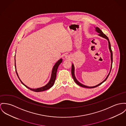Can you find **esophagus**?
<instances>
[{"instance_id": "obj_1", "label": "esophagus", "mask_w": 126, "mask_h": 126, "mask_svg": "<svg viewBox=\"0 0 126 126\" xmlns=\"http://www.w3.org/2000/svg\"><path fill=\"white\" fill-rule=\"evenodd\" d=\"M65 58H67V59L70 58V55H67L66 56Z\"/></svg>"}]
</instances>
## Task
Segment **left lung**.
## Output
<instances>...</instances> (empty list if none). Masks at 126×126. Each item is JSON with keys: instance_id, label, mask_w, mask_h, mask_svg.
<instances>
[{"instance_id": "obj_1", "label": "left lung", "mask_w": 126, "mask_h": 126, "mask_svg": "<svg viewBox=\"0 0 126 126\" xmlns=\"http://www.w3.org/2000/svg\"><path fill=\"white\" fill-rule=\"evenodd\" d=\"M95 31L99 33V34L98 35H99L101 37H102L104 38H106V39L107 40L108 42V47H109V50H110V53H111V68H110V72L109 73V74H108V75L107 76V78H106V79L103 81L102 82H101L100 83H99V84H98L96 86H92V87H89V86H85L81 83H80L77 80V79H76V78L75 76V74H74V65L72 64V68H71V74H72V78L74 80V81L76 82V83H77L78 85L81 86V87H84V88H95V87H97L98 86H99L100 85H101V84H102L104 81H105L106 80H107V79L108 77L109 76V74H110V73L111 72V68H112V63H113V53H112V49L111 48V45H110V41L109 40L108 38L107 37L106 35H105L103 32L99 29L98 27H96L95 28Z\"/></svg>"}]
</instances>
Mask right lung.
Instances as JSON below:
<instances>
[{
	"mask_svg": "<svg viewBox=\"0 0 126 126\" xmlns=\"http://www.w3.org/2000/svg\"><path fill=\"white\" fill-rule=\"evenodd\" d=\"M62 62V59L61 58L58 61H57V62L55 64V65H54V67L52 69V74H51V79L48 82V83L45 86H43V87H41V88H37V89H32L30 88L29 87H27L26 85H25L23 83V82L20 80V79L19 77L18 74L17 73V70H16V63L15 62V69H16V74L18 76V77L19 78L20 81H21V82L25 86L27 87V88H28L30 90L35 92H42V91H44L46 90H47L49 89H50L51 87H52L53 86V85L54 84L56 79V76H57V70L58 68V66L61 63V62Z\"/></svg>",
	"mask_w": 126,
	"mask_h": 126,
	"instance_id": "right-lung-1",
	"label": "right lung"
}]
</instances>
